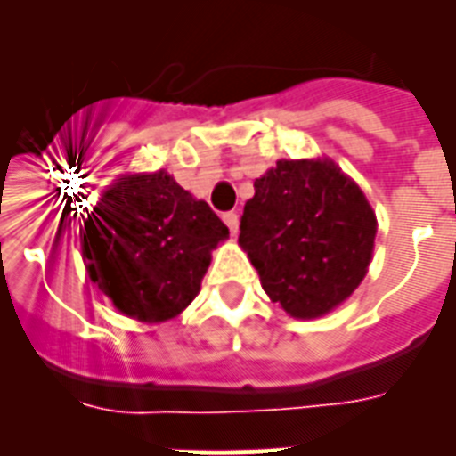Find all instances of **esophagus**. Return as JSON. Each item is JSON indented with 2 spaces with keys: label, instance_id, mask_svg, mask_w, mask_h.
Returning a JSON list of instances; mask_svg holds the SVG:
<instances>
[{
  "label": "esophagus",
  "instance_id": "1",
  "mask_svg": "<svg viewBox=\"0 0 456 456\" xmlns=\"http://www.w3.org/2000/svg\"><path fill=\"white\" fill-rule=\"evenodd\" d=\"M222 220H224V224L229 227V232H232V236H236V232H239V215L232 210V213H224L222 215Z\"/></svg>",
  "mask_w": 456,
  "mask_h": 456
}]
</instances>
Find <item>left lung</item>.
Here are the masks:
<instances>
[{
  "mask_svg": "<svg viewBox=\"0 0 456 456\" xmlns=\"http://www.w3.org/2000/svg\"><path fill=\"white\" fill-rule=\"evenodd\" d=\"M246 200L239 246L272 303L296 319L336 310L367 277L376 213L331 158L277 160Z\"/></svg>",
  "mask_w": 456,
  "mask_h": 456,
  "instance_id": "obj_1",
  "label": "left lung"
}]
</instances>
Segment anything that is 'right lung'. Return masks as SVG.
I'll use <instances>...</instances> for the list:
<instances>
[{"instance_id":"obj_1","label":"right lung","mask_w":456,"mask_h":456,"mask_svg":"<svg viewBox=\"0 0 456 456\" xmlns=\"http://www.w3.org/2000/svg\"><path fill=\"white\" fill-rule=\"evenodd\" d=\"M89 279L125 317L160 324L200 291L210 253L229 239L206 200L165 170L123 175L80 229Z\"/></svg>"}]
</instances>
